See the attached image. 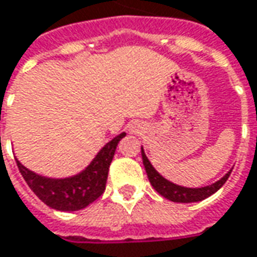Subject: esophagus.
<instances>
[{
    "mask_svg": "<svg viewBox=\"0 0 257 257\" xmlns=\"http://www.w3.org/2000/svg\"><path fill=\"white\" fill-rule=\"evenodd\" d=\"M129 132L134 134V135H139V134H142L143 132V125L138 121L132 122V123L129 125Z\"/></svg>",
    "mask_w": 257,
    "mask_h": 257,
    "instance_id": "1",
    "label": "esophagus"
}]
</instances>
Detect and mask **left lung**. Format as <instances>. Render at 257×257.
<instances>
[{"label": "left lung", "mask_w": 257, "mask_h": 257, "mask_svg": "<svg viewBox=\"0 0 257 257\" xmlns=\"http://www.w3.org/2000/svg\"><path fill=\"white\" fill-rule=\"evenodd\" d=\"M142 160L143 166H145V170H146V174H148V179L151 181V184L153 186V188L158 191L159 194L163 195L165 198L170 200L173 202H198L208 198L209 195H212L214 193H216L219 188L222 187L225 184V181L228 180L229 174H231L232 170L225 174L222 179H219L215 183L209 184V186H205V187H198V188H190V187H183V186H179V184H174L172 181H169L167 179H165L160 173L152 166V163L149 162V159L146 158L145 155V151L142 148Z\"/></svg>", "instance_id": "obj_1"}]
</instances>
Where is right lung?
<instances>
[{
    "label": "right lung",
    "instance_id": "add662e5",
    "mask_svg": "<svg viewBox=\"0 0 257 257\" xmlns=\"http://www.w3.org/2000/svg\"><path fill=\"white\" fill-rule=\"evenodd\" d=\"M125 135L126 134L122 132L111 139L83 172L64 179L41 176L26 169L18 159L15 160L26 184L39 197V200L57 211H78L90 205L104 193L115 149Z\"/></svg>",
    "mask_w": 257,
    "mask_h": 257
}]
</instances>
